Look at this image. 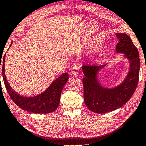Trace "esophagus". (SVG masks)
I'll list each match as a JSON object with an SVG mask.
<instances>
[{"mask_svg":"<svg viewBox=\"0 0 146 146\" xmlns=\"http://www.w3.org/2000/svg\"><path fill=\"white\" fill-rule=\"evenodd\" d=\"M78 66H73L71 68V73L73 75H76V74H78Z\"/></svg>","mask_w":146,"mask_h":146,"instance_id":"1","label":"esophagus"}]
</instances>
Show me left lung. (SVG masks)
Here are the masks:
<instances>
[{
	"label": "left lung",
	"instance_id": "obj_1",
	"mask_svg": "<svg viewBox=\"0 0 146 146\" xmlns=\"http://www.w3.org/2000/svg\"><path fill=\"white\" fill-rule=\"evenodd\" d=\"M118 43L116 46L117 53H124L129 61L130 67L126 79L114 88L101 86L97 74L107 64L101 65L82 66L84 101L89 110L102 114L113 111L123 106L129 100L136 89L139 77L140 60L138 50L131 38L126 33L116 34Z\"/></svg>",
	"mask_w": 146,
	"mask_h": 146
}]
</instances>
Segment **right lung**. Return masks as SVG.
<instances>
[{"label": "right lung", "mask_w": 146, "mask_h": 146, "mask_svg": "<svg viewBox=\"0 0 146 146\" xmlns=\"http://www.w3.org/2000/svg\"><path fill=\"white\" fill-rule=\"evenodd\" d=\"M12 44V42H11V45ZM5 57V54L3 58L2 62L0 61V68L2 67L3 80L6 90L15 104L23 110L35 114H47L55 111L58 107L62 90L68 80V74L67 73L62 74L54 81L44 92L38 95L33 97L23 96L12 89L6 79L4 67ZM1 62L2 64H0ZM1 64L2 65V67L0 66Z\"/></svg>", "instance_id": "add662e5"}]
</instances>
